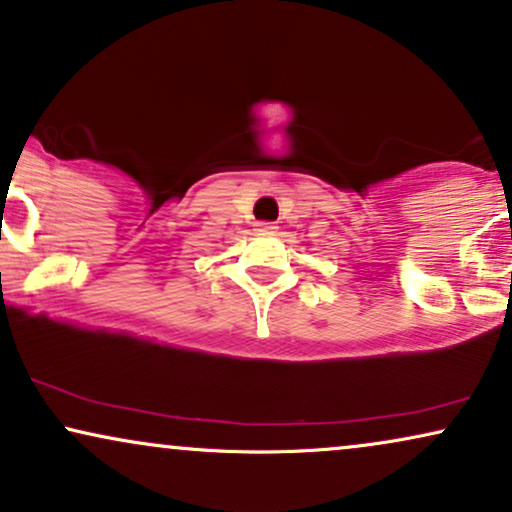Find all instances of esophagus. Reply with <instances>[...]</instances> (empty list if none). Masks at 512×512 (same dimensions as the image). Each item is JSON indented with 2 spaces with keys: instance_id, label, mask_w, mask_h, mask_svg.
<instances>
[{
  "instance_id": "34e87169",
  "label": "esophagus",
  "mask_w": 512,
  "mask_h": 512,
  "mask_svg": "<svg viewBox=\"0 0 512 512\" xmlns=\"http://www.w3.org/2000/svg\"><path fill=\"white\" fill-rule=\"evenodd\" d=\"M277 230L275 223H266V220H261V223H256V232H261V235H273Z\"/></svg>"
}]
</instances>
